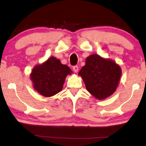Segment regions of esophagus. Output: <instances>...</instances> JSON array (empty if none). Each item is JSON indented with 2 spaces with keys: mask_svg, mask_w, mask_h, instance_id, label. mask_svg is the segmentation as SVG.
Returning <instances> with one entry per match:
<instances>
[{
  "mask_svg": "<svg viewBox=\"0 0 146 146\" xmlns=\"http://www.w3.org/2000/svg\"><path fill=\"white\" fill-rule=\"evenodd\" d=\"M73 70L75 73H77L78 71H79V67H78L77 66H75L73 67Z\"/></svg>",
  "mask_w": 146,
  "mask_h": 146,
  "instance_id": "34e87169",
  "label": "esophagus"
}]
</instances>
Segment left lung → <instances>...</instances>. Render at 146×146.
Returning a JSON list of instances; mask_svg holds the SVG:
<instances>
[{
  "mask_svg": "<svg viewBox=\"0 0 146 146\" xmlns=\"http://www.w3.org/2000/svg\"><path fill=\"white\" fill-rule=\"evenodd\" d=\"M121 74V67L113 60L92 54L86 58L85 66L80 69L79 75L83 80L88 92L101 100L115 92Z\"/></svg>",
  "mask_w": 146,
  "mask_h": 146,
  "instance_id": "1",
  "label": "left lung"
}]
</instances>
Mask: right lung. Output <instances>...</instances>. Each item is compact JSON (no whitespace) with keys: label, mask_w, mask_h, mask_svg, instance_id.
Masks as SVG:
<instances>
[{"label":"right lung","mask_w":146,"mask_h":146,"mask_svg":"<svg viewBox=\"0 0 146 146\" xmlns=\"http://www.w3.org/2000/svg\"><path fill=\"white\" fill-rule=\"evenodd\" d=\"M72 73L68 66L51 56L42 64L34 67L30 74V79L33 88L39 94L51 97L62 91L66 77Z\"/></svg>","instance_id":"add662e5"}]
</instances>
